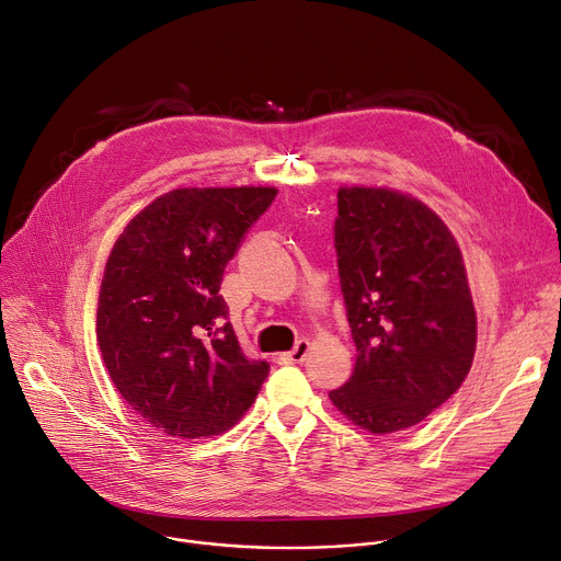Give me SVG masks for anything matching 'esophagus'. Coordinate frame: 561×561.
Here are the masks:
<instances>
[{
  "instance_id": "34e87169",
  "label": "esophagus",
  "mask_w": 561,
  "mask_h": 561,
  "mask_svg": "<svg viewBox=\"0 0 561 561\" xmlns=\"http://www.w3.org/2000/svg\"><path fill=\"white\" fill-rule=\"evenodd\" d=\"M309 348H311L309 340H297L290 351H286V353L279 355V360H282L284 365H299V363L307 360Z\"/></svg>"
}]
</instances>
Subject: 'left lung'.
I'll return each instance as SVG.
<instances>
[{"mask_svg":"<svg viewBox=\"0 0 561 561\" xmlns=\"http://www.w3.org/2000/svg\"><path fill=\"white\" fill-rule=\"evenodd\" d=\"M355 367L329 398L371 434L421 423L466 380L477 316L466 266L425 203L342 187L333 226Z\"/></svg>","mask_w":561,"mask_h":561,"instance_id":"8db88e82","label":"left lung"}]
</instances>
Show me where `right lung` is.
<instances>
[{"label":"right lung","mask_w":561,"mask_h":561,"mask_svg":"<svg viewBox=\"0 0 561 561\" xmlns=\"http://www.w3.org/2000/svg\"><path fill=\"white\" fill-rule=\"evenodd\" d=\"M275 187H183L138 213L105 266L95 335L136 414L179 438L232 427L271 365L243 353L219 293L224 271Z\"/></svg>","instance_id":"obj_1"}]
</instances>
